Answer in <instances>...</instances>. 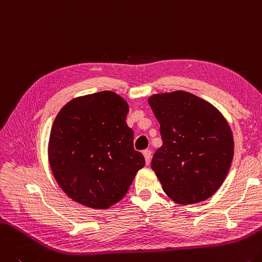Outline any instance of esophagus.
<instances>
[{"label": "esophagus", "mask_w": 262, "mask_h": 262, "mask_svg": "<svg viewBox=\"0 0 262 262\" xmlns=\"http://www.w3.org/2000/svg\"><path fill=\"white\" fill-rule=\"evenodd\" d=\"M143 156L145 158V161H146V165L148 166L149 162H151V151L149 149H145V151H143Z\"/></svg>", "instance_id": "obj_1"}]
</instances>
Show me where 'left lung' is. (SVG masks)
Returning <instances> with one entry per match:
<instances>
[{
  "label": "left lung",
  "instance_id": "obj_1",
  "mask_svg": "<svg viewBox=\"0 0 262 262\" xmlns=\"http://www.w3.org/2000/svg\"><path fill=\"white\" fill-rule=\"evenodd\" d=\"M160 124L162 146L152 169L162 189L179 204L200 203L220 189L233 159V135L216 106L177 91L148 98Z\"/></svg>",
  "mask_w": 262,
  "mask_h": 262
}]
</instances>
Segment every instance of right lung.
<instances>
[{
	"mask_svg": "<svg viewBox=\"0 0 262 262\" xmlns=\"http://www.w3.org/2000/svg\"><path fill=\"white\" fill-rule=\"evenodd\" d=\"M127 113V102L110 91L73 98L58 113L49 162L55 181L73 201L108 209L125 196L145 166L143 154L134 148Z\"/></svg>",
	"mask_w": 262,
	"mask_h": 262,
	"instance_id": "obj_1",
	"label": "right lung"
}]
</instances>
